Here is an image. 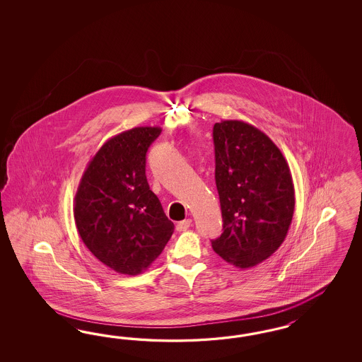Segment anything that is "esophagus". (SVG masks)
Here are the masks:
<instances>
[{"label": "esophagus", "mask_w": 362, "mask_h": 362, "mask_svg": "<svg viewBox=\"0 0 362 362\" xmlns=\"http://www.w3.org/2000/svg\"><path fill=\"white\" fill-rule=\"evenodd\" d=\"M191 223H192V220L191 219L182 220V221H179V223L176 224V230H187L191 227Z\"/></svg>", "instance_id": "34e87169"}]
</instances>
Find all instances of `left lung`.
Returning a JSON list of instances; mask_svg holds the SVG:
<instances>
[{
	"instance_id": "1",
	"label": "left lung",
	"mask_w": 362,
	"mask_h": 362,
	"mask_svg": "<svg viewBox=\"0 0 362 362\" xmlns=\"http://www.w3.org/2000/svg\"><path fill=\"white\" fill-rule=\"evenodd\" d=\"M215 180L223 233L211 241L223 260L251 268L283 244L295 211V187L279 147L243 121L214 126Z\"/></svg>"
}]
</instances>
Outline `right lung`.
Instances as JSON below:
<instances>
[{"mask_svg": "<svg viewBox=\"0 0 362 362\" xmlns=\"http://www.w3.org/2000/svg\"><path fill=\"white\" fill-rule=\"evenodd\" d=\"M160 132V127L146 126L110 138L78 186V233L88 251L118 274H142L174 232L146 179V153Z\"/></svg>", "mask_w": 362, "mask_h": 362, "instance_id": "right-lung-1", "label": "right lung"}]
</instances>
